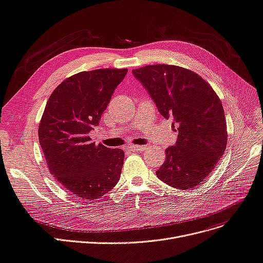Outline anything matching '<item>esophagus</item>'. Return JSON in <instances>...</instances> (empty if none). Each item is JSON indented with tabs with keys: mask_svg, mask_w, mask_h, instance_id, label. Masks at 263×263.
I'll list each match as a JSON object with an SVG mask.
<instances>
[{
	"mask_svg": "<svg viewBox=\"0 0 263 263\" xmlns=\"http://www.w3.org/2000/svg\"><path fill=\"white\" fill-rule=\"evenodd\" d=\"M130 151L132 152H142L145 149V146H141V145H132L129 147Z\"/></svg>",
	"mask_w": 263,
	"mask_h": 263,
	"instance_id": "1",
	"label": "esophagus"
}]
</instances>
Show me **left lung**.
Masks as SVG:
<instances>
[{
    "label": "left lung",
    "instance_id": "left-lung-1",
    "mask_svg": "<svg viewBox=\"0 0 263 263\" xmlns=\"http://www.w3.org/2000/svg\"><path fill=\"white\" fill-rule=\"evenodd\" d=\"M165 119L177 124V141L165 149L157 177L181 190L198 186L216 166L227 146L222 104L213 88L187 68L156 64L132 71Z\"/></svg>",
    "mask_w": 263,
    "mask_h": 263
}]
</instances>
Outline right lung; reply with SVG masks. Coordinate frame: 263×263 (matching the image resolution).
I'll list each match as a JSON object with an SVG mask.
<instances>
[{"label": "right lung", "instance_id": "add662e5", "mask_svg": "<svg viewBox=\"0 0 263 263\" xmlns=\"http://www.w3.org/2000/svg\"><path fill=\"white\" fill-rule=\"evenodd\" d=\"M127 72L103 68L75 74L53 90L45 107L39 140L48 170L79 199H99L119 181L123 151L96 145L89 133Z\"/></svg>", "mask_w": 263, "mask_h": 263}]
</instances>
